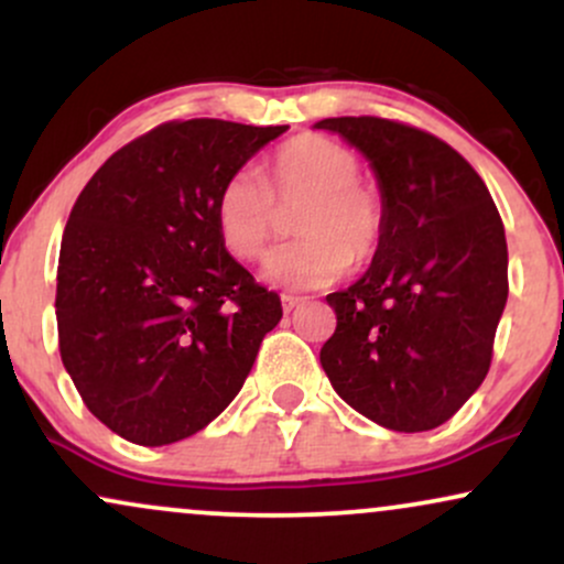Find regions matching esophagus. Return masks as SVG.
<instances>
[{
	"label": "esophagus",
	"mask_w": 564,
	"mask_h": 564,
	"mask_svg": "<svg viewBox=\"0 0 564 564\" xmlns=\"http://www.w3.org/2000/svg\"><path fill=\"white\" fill-rule=\"evenodd\" d=\"M304 302V296H296V294H281V304L286 313H291L294 307H300V304Z\"/></svg>",
	"instance_id": "34e87169"
}]
</instances>
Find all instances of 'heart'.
<instances>
[{"label":"heart","instance_id":"obj_1","mask_svg":"<svg viewBox=\"0 0 564 564\" xmlns=\"http://www.w3.org/2000/svg\"><path fill=\"white\" fill-rule=\"evenodd\" d=\"M358 174V159L345 145L323 134H296L275 148L264 183L241 170L219 185L212 212L219 243L236 260H260L281 225V209L300 206L291 217L300 238L278 246L264 275L294 289L326 286L347 264L371 262L384 238V200Z\"/></svg>","mask_w":564,"mask_h":564}]
</instances>
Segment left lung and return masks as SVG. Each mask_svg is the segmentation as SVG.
<instances>
[{
  "mask_svg": "<svg viewBox=\"0 0 564 564\" xmlns=\"http://www.w3.org/2000/svg\"><path fill=\"white\" fill-rule=\"evenodd\" d=\"M377 172L384 238L358 283L326 296L321 366L341 400L394 432L445 424L482 384L509 294L503 223L448 142L379 116L323 119Z\"/></svg>",
  "mask_w": 564,
  "mask_h": 564,
  "instance_id": "8db88e82",
  "label": "left lung"
}]
</instances>
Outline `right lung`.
<instances>
[{
  "label": "right lung",
  "mask_w": 564,
  "mask_h": 564,
  "mask_svg": "<svg viewBox=\"0 0 564 564\" xmlns=\"http://www.w3.org/2000/svg\"><path fill=\"white\" fill-rule=\"evenodd\" d=\"M166 121L127 142L70 209L57 345L84 405L138 445L204 430L241 392L283 310L219 243V185L286 132Z\"/></svg>",
  "instance_id": "1"
}]
</instances>
